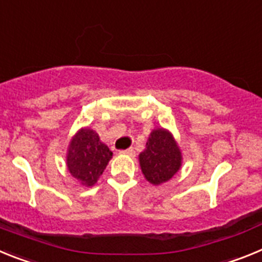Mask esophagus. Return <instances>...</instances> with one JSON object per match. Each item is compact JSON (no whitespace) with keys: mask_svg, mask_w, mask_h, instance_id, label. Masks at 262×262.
<instances>
[{"mask_svg":"<svg viewBox=\"0 0 262 262\" xmlns=\"http://www.w3.org/2000/svg\"><path fill=\"white\" fill-rule=\"evenodd\" d=\"M119 154L128 155V156H134V155H135V149H134V148H128V149H123V151H120Z\"/></svg>","mask_w":262,"mask_h":262,"instance_id":"34e87169","label":"esophagus"}]
</instances>
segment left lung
<instances>
[{
	"instance_id": "obj_1",
	"label": "left lung",
	"mask_w": 262,
	"mask_h": 262,
	"mask_svg": "<svg viewBox=\"0 0 262 262\" xmlns=\"http://www.w3.org/2000/svg\"><path fill=\"white\" fill-rule=\"evenodd\" d=\"M145 178L154 185L166 182L181 166V152L172 135L163 128L152 131L147 148L139 156Z\"/></svg>"
}]
</instances>
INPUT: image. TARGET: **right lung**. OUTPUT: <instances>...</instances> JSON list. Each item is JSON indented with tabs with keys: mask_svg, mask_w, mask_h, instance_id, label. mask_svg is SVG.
<instances>
[{
	"mask_svg": "<svg viewBox=\"0 0 262 262\" xmlns=\"http://www.w3.org/2000/svg\"><path fill=\"white\" fill-rule=\"evenodd\" d=\"M113 152L93 129L82 128L72 139L67 164L71 174L85 186H93L102 174Z\"/></svg>",
	"mask_w": 262,
	"mask_h": 262,
	"instance_id": "add662e5",
	"label": "right lung"
}]
</instances>
